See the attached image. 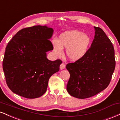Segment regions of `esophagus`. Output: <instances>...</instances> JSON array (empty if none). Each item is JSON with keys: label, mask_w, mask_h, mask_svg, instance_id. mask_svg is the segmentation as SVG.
Returning <instances> with one entry per match:
<instances>
[{"label": "esophagus", "mask_w": 120, "mask_h": 120, "mask_svg": "<svg viewBox=\"0 0 120 120\" xmlns=\"http://www.w3.org/2000/svg\"><path fill=\"white\" fill-rule=\"evenodd\" d=\"M65 68V65L64 64H61V65H60V69H61V70H63V69H64Z\"/></svg>", "instance_id": "1"}]
</instances>
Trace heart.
<instances>
[{
  "instance_id": "1",
  "label": "heart",
  "mask_w": 120,
  "mask_h": 120,
  "mask_svg": "<svg viewBox=\"0 0 120 120\" xmlns=\"http://www.w3.org/2000/svg\"><path fill=\"white\" fill-rule=\"evenodd\" d=\"M90 44L91 38L89 34L77 30H71L62 34L58 41H53V50L56 55L61 56L63 55V49H66L68 58L76 61L86 55Z\"/></svg>"
}]
</instances>
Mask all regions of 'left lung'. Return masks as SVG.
Returning a JSON list of instances; mask_svg holds the SVG:
<instances>
[{
  "label": "left lung",
  "mask_w": 120,
  "mask_h": 120,
  "mask_svg": "<svg viewBox=\"0 0 120 120\" xmlns=\"http://www.w3.org/2000/svg\"><path fill=\"white\" fill-rule=\"evenodd\" d=\"M94 27V38L86 55L66 66L70 73L66 89L71 96L79 99L94 96L106 89L115 68L112 42L101 28Z\"/></svg>",
  "instance_id": "left-lung-1"
}]
</instances>
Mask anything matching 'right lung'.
Returning a JSON list of instances; mask_svg holds the SVG:
<instances>
[{
  "label": "right lung",
  "instance_id": "right-lung-1",
  "mask_svg": "<svg viewBox=\"0 0 120 120\" xmlns=\"http://www.w3.org/2000/svg\"><path fill=\"white\" fill-rule=\"evenodd\" d=\"M54 30L34 26L19 31L8 42L3 61L7 86L13 93L36 98L46 92L52 75L59 70L61 60L50 61L46 52L53 50L49 39Z\"/></svg>",
  "mask_w": 120,
  "mask_h": 120
}]
</instances>
